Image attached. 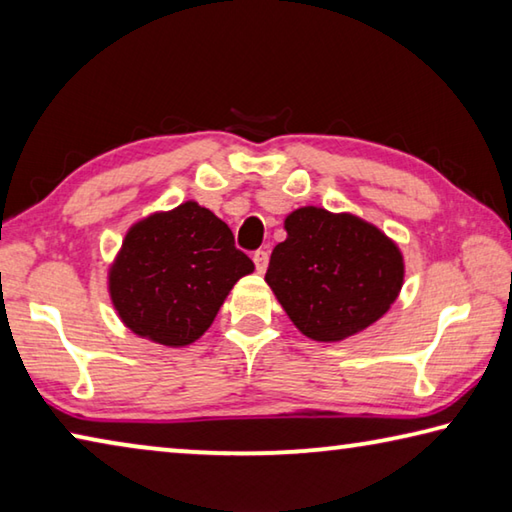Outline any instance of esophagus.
Returning <instances> with one entry per match:
<instances>
[{
  "label": "esophagus",
  "mask_w": 512,
  "mask_h": 512,
  "mask_svg": "<svg viewBox=\"0 0 512 512\" xmlns=\"http://www.w3.org/2000/svg\"><path fill=\"white\" fill-rule=\"evenodd\" d=\"M253 262H255L257 273H264L266 266H268V253H266V250H255Z\"/></svg>",
  "instance_id": "34e87169"
}]
</instances>
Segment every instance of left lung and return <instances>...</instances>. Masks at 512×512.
<instances>
[{
	"label": "left lung",
	"mask_w": 512,
	"mask_h": 512,
	"mask_svg": "<svg viewBox=\"0 0 512 512\" xmlns=\"http://www.w3.org/2000/svg\"><path fill=\"white\" fill-rule=\"evenodd\" d=\"M284 230L264 280L309 339L334 343L359 334L400 296L404 257L377 225L307 205L284 219Z\"/></svg>",
	"instance_id": "obj_1"
}]
</instances>
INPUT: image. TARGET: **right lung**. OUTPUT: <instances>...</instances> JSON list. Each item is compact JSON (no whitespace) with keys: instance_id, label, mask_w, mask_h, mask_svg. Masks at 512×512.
<instances>
[{"instance_id":"add662e5","label":"right lung","mask_w":512,"mask_h":512,"mask_svg":"<svg viewBox=\"0 0 512 512\" xmlns=\"http://www.w3.org/2000/svg\"><path fill=\"white\" fill-rule=\"evenodd\" d=\"M253 271L228 225L187 201L131 225L110 264L108 291L133 334L183 348L201 339L239 277Z\"/></svg>"}]
</instances>
